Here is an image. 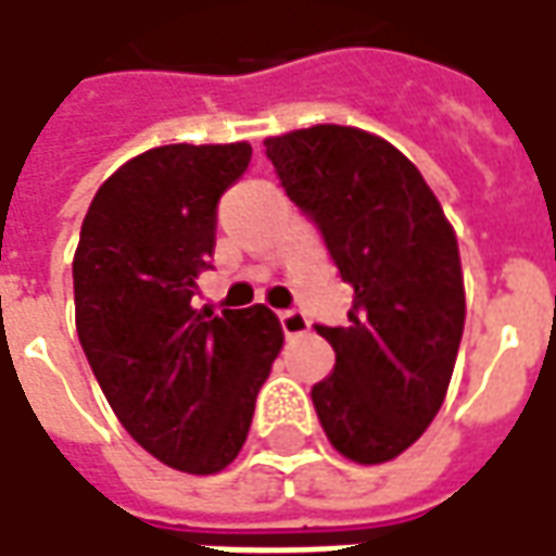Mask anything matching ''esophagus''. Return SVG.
<instances>
[{
	"label": "esophagus",
	"mask_w": 556,
	"mask_h": 556,
	"mask_svg": "<svg viewBox=\"0 0 556 556\" xmlns=\"http://www.w3.org/2000/svg\"><path fill=\"white\" fill-rule=\"evenodd\" d=\"M278 321H281V330H285L287 339H296L308 333V318H305L303 312H296V308H287L278 315Z\"/></svg>",
	"instance_id": "esophagus-1"
}]
</instances>
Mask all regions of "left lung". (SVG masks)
Instances as JSON below:
<instances>
[{"mask_svg":"<svg viewBox=\"0 0 556 556\" xmlns=\"http://www.w3.org/2000/svg\"><path fill=\"white\" fill-rule=\"evenodd\" d=\"M266 155L352 285L345 327L315 324L333 374L312 386L324 434L379 465L431 426L465 327L459 244L422 174L367 130L315 125L266 140Z\"/></svg>","mask_w":556,"mask_h":556,"instance_id":"1","label":"left lung"}]
</instances>
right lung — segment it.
<instances>
[{"label": "right lung", "mask_w": 556, "mask_h": 556, "mask_svg": "<svg viewBox=\"0 0 556 556\" xmlns=\"http://www.w3.org/2000/svg\"><path fill=\"white\" fill-rule=\"evenodd\" d=\"M248 165V143L130 159L97 189L73 260L78 342L110 407L147 453L189 475L238 456L285 342L266 305L192 308L217 201Z\"/></svg>", "instance_id": "obj_1"}]
</instances>
